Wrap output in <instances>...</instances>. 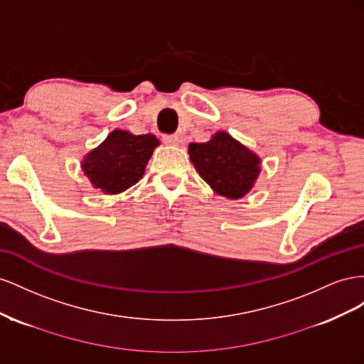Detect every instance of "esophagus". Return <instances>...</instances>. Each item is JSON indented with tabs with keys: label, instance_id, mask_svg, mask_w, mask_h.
Masks as SVG:
<instances>
[{
	"label": "esophagus",
	"instance_id": "1",
	"mask_svg": "<svg viewBox=\"0 0 364 364\" xmlns=\"http://www.w3.org/2000/svg\"><path fill=\"white\" fill-rule=\"evenodd\" d=\"M163 141L168 144V146H178L180 137L178 136H163Z\"/></svg>",
	"mask_w": 364,
	"mask_h": 364
}]
</instances>
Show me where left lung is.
I'll return each mask as SVG.
<instances>
[{
    "mask_svg": "<svg viewBox=\"0 0 364 364\" xmlns=\"http://www.w3.org/2000/svg\"><path fill=\"white\" fill-rule=\"evenodd\" d=\"M189 157L212 191L228 200H240L253 189L261 173V157L225 131L205 143H191Z\"/></svg>",
    "mask_w": 364,
    "mask_h": 364,
    "instance_id": "obj_1",
    "label": "left lung"
}]
</instances>
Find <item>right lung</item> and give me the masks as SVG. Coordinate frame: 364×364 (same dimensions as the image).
<instances>
[{"instance_id": "1", "label": "right lung", "mask_w": 364, "mask_h": 364, "mask_svg": "<svg viewBox=\"0 0 364 364\" xmlns=\"http://www.w3.org/2000/svg\"><path fill=\"white\" fill-rule=\"evenodd\" d=\"M159 144L154 134L136 136L114 129L97 148L85 154L80 168L92 188L105 195H117L139 183Z\"/></svg>"}]
</instances>
